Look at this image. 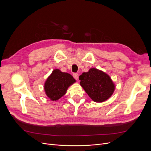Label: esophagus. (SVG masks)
<instances>
[{"label":"esophagus","mask_w":151,"mask_h":151,"mask_svg":"<svg viewBox=\"0 0 151 151\" xmlns=\"http://www.w3.org/2000/svg\"><path fill=\"white\" fill-rule=\"evenodd\" d=\"M73 77L75 79V80H78V78H79V74L77 73H75L73 74Z\"/></svg>","instance_id":"34e87169"}]
</instances>
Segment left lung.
Returning a JSON list of instances; mask_svg holds the SVG:
<instances>
[{
	"mask_svg": "<svg viewBox=\"0 0 151 151\" xmlns=\"http://www.w3.org/2000/svg\"><path fill=\"white\" fill-rule=\"evenodd\" d=\"M79 79L86 92L96 102H103L108 99L115 89L111 78L96 68H91L88 72L80 75Z\"/></svg>",
	"mask_w": 151,
	"mask_h": 151,
	"instance_id": "8db88e82",
	"label": "left lung"
}]
</instances>
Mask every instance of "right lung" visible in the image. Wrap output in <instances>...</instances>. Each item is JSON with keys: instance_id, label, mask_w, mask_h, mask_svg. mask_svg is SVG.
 Here are the masks:
<instances>
[{"instance_id": "obj_1", "label": "right lung", "mask_w": 151, "mask_h": 151, "mask_svg": "<svg viewBox=\"0 0 151 151\" xmlns=\"http://www.w3.org/2000/svg\"><path fill=\"white\" fill-rule=\"evenodd\" d=\"M75 81L69 73L55 69L45 83L44 89L46 96L51 100H57L64 96L68 87Z\"/></svg>"}]
</instances>
